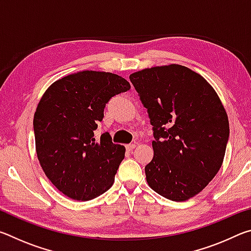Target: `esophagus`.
I'll return each instance as SVG.
<instances>
[{"label":"esophagus","mask_w":251,"mask_h":251,"mask_svg":"<svg viewBox=\"0 0 251 251\" xmlns=\"http://www.w3.org/2000/svg\"><path fill=\"white\" fill-rule=\"evenodd\" d=\"M135 147H136L135 144H128V145H126V150L128 151H133Z\"/></svg>","instance_id":"obj_1"}]
</instances>
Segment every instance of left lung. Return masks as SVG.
I'll list each match as a JSON object with an SVG mask.
<instances>
[{"label":"left lung","mask_w":251,"mask_h":251,"mask_svg":"<svg viewBox=\"0 0 251 251\" xmlns=\"http://www.w3.org/2000/svg\"><path fill=\"white\" fill-rule=\"evenodd\" d=\"M129 79L154 131L148 185L169 201H188L222 167L229 138L226 109L211 85L186 66L151 67Z\"/></svg>","instance_id":"left-lung-1"}]
</instances>
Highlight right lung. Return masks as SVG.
Returning a JSON list of instances; mask_svg holds the SVG:
<instances>
[{
  "label": "right lung",
  "mask_w": 251,
  "mask_h": 251,
  "mask_svg": "<svg viewBox=\"0 0 251 251\" xmlns=\"http://www.w3.org/2000/svg\"><path fill=\"white\" fill-rule=\"evenodd\" d=\"M122 76L82 71L54 82L34 114L37 158L46 177L75 201H91L112 187L125 147L108 133L94 138L108 100L128 91Z\"/></svg>",
  "instance_id": "obj_1"
}]
</instances>
